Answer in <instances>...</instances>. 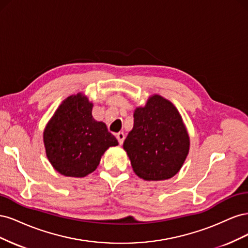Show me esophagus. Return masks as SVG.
<instances>
[{
	"label": "esophagus",
	"mask_w": 248,
	"mask_h": 248,
	"mask_svg": "<svg viewBox=\"0 0 248 248\" xmlns=\"http://www.w3.org/2000/svg\"><path fill=\"white\" fill-rule=\"evenodd\" d=\"M116 137H117V140H118V141H119V144L122 145L124 140H125V134H124V132H121V131L118 132V133L116 134Z\"/></svg>",
	"instance_id": "esophagus-1"
}]
</instances>
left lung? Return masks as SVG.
<instances>
[{"instance_id": "obj_1", "label": "left lung", "mask_w": 248, "mask_h": 248, "mask_svg": "<svg viewBox=\"0 0 248 248\" xmlns=\"http://www.w3.org/2000/svg\"><path fill=\"white\" fill-rule=\"evenodd\" d=\"M133 128L123 148L133 171L146 181H161L181 170L189 152L190 140L177 108L154 94L133 114Z\"/></svg>"}]
</instances>
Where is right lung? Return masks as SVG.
I'll return each mask as SVG.
<instances>
[{"mask_svg":"<svg viewBox=\"0 0 248 248\" xmlns=\"http://www.w3.org/2000/svg\"><path fill=\"white\" fill-rule=\"evenodd\" d=\"M93 103L82 93L68 96L60 104L43 131L48 161L67 177L82 178L99 166L101 156L117 139L107 125L92 116Z\"/></svg>","mask_w":248,"mask_h":248,"instance_id":"add662e5","label":"right lung"}]
</instances>
